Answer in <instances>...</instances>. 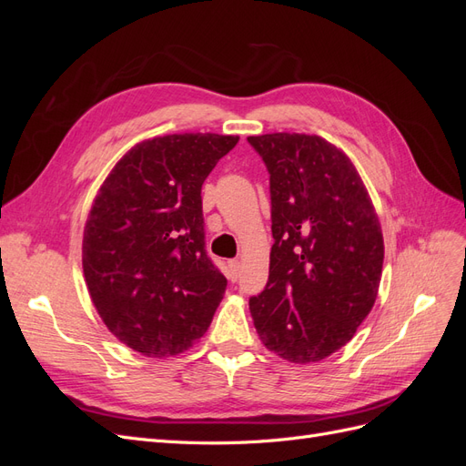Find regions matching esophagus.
Masks as SVG:
<instances>
[{
	"mask_svg": "<svg viewBox=\"0 0 466 466\" xmlns=\"http://www.w3.org/2000/svg\"><path fill=\"white\" fill-rule=\"evenodd\" d=\"M228 268H229V270H228L229 279H231V281H235V279L238 278V270H241V262H238V260H229Z\"/></svg>",
	"mask_w": 466,
	"mask_h": 466,
	"instance_id": "esophagus-1",
	"label": "esophagus"
}]
</instances>
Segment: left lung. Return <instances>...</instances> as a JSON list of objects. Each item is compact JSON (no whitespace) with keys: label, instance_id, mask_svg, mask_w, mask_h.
Wrapping results in <instances>:
<instances>
[{"label":"left lung","instance_id":"8db88e82","mask_svg":"<svg viewBox=\"0 0 466 466\" xmlns=\"http://www.w3.org/2000/svg\"><path fill=\"white\" fill-rule=\"evenodd\" d=\"M270 173L272 235L266 289L248 309L262 344L291 363H317L371 313L385 245L356 165L320 136H250Z\"/></svg>","mask_w":466,"mask_h":466}]
</instances>
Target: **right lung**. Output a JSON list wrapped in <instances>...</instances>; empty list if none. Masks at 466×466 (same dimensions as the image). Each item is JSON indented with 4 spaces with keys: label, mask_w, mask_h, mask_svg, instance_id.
Returning a JSON list of instances; mask_svg holds the SVG:
<instances>
[{
    "label": "right lung",
    "mask_w": 466,
    "mask_h": 466,
    "mask_svg": "<svg viewBox=\"0 0 466 466\" xmlns=\"http://www.w3.org/2000/svg\"><path fill=\"white\" fill-rule=\"evenodd\" d=\"M238 136L168 134L136 144L98 188L83 276L106 329L147 358L206 334L228 279L204 250L202 185Z\"/></svg>",
    "instance_id": "add662e5"
}]
</instances>
